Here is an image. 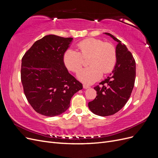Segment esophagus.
<instances>
[{
	"label": "esophagus",
	"instance_id": "1",
	"mask_svg": "<svg viewBox=\"0 0 158 158\" xmlns=\"http://www.w3.org/2000/svg\"><path fill=\"white\" fill-rule=\"evenodd\" d=\"M83 88H84V89H87V88H90V86H89V85H87V84H83Z\"/></svg>",
	"mask_w": 158,
	"mask_h": 158
}]
</instances>
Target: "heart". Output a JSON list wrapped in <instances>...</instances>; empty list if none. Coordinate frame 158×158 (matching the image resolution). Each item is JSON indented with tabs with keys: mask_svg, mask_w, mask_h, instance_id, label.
Returning a JSON list of instances; mask_svg holds the SVG:
<instances>
[{
	"mask_svg": "<svg viewBox=\"0 0 158 158\" xmlns=\"http://www.w3.org/2000/svg\"><path fill=\"white\" fill-rule=\"evenodd\" d=\"M79 52L66 50L63 55L64 64L69 70L78 73L84 65V59L88 60L89 67L78 74V78L86 84H92L113 70L117 64V51L114 47L102 40L88 38L76 45Z\"/></svg>",
	"mask_w": 158,
	"mask_h": 158,
	"instance_id": "b5f03b06",
	"label": "heart"
}]
</instances>
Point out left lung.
Masks as SVG:
<instances>
[{"instance_id":"obj_1","label":"left lung","mask_w":158,"mask_h":158,"mask_svg":"<svg viewBox=\"0 0 158 158\" xmlns=\"http://www.w3.org/2000/svg\"><path fill=\"white\" fill-rule=\"evenodd\" d=\"M105 33L118 42L117 64L110 76L94 87L97 92L96 98L88 103L91 111L102 117L112 115L125 106L136 78V63L131 52L111 33Z\"/></svg>"}]
</instances>
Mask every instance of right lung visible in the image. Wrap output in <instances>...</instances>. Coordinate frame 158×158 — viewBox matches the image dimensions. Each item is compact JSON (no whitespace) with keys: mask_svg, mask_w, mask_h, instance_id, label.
<instances>
[{"mask_svg":"<svg viewBox=\"0 0 158 158\" xmlns=\"http://www.w3.org/2000/svg\"><path fill=\"white\" fill-rule=\"evenodd\" d=\"M72 37L48 35L36 41L22 59L21 81L27 100L42 115L66 111L82 84L72 76L63 62Z\"/></svg>","mask_w":158,"mask_h":158,"instance_id":"obj_1","label":"right lung"}]
</instances>
